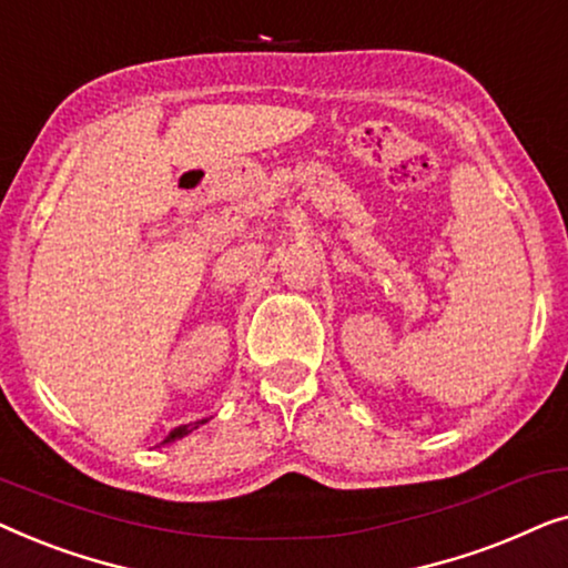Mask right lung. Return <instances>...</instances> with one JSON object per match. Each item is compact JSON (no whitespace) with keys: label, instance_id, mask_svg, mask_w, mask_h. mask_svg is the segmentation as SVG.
Segmentation results:
<instances>
[{"label":"right lung","instance_id":"right-lung-1","mask_svg":"<svg viewBox=\"0 0 568 568\" xmlns=\"http://www.w3.org/2000/svg\"><path fill=\"white\" fill-rule=\"evenodd\" d=\"M209 422V418H199V422H193V424H183V426H175L173 432L168 434L165 439H162V445H170V442H175V439H183V437H189L191 432H196L199 426H204Z\"/></svg>","mask_w":568,"mask_h":568}]
</instances>
